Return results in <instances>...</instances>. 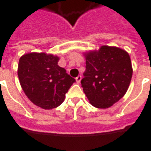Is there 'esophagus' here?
I'll list each match as a JSON object with an SVG mask.
<instances>
[{"instance_id": "1", "label": "esophagus", "mask_w": 151, "mask_h": 151, "mask_svg": "<svg viewBox=\"0 0 151 151\" xmlns=\"http://www.w3.org/2000/svg\"><path fill=\"white\" fill-rule=\"evenodd\" d=\"M81 80H82V76H78L76 78V82H77V83H80Z\"/></svg>"}]
</instances>
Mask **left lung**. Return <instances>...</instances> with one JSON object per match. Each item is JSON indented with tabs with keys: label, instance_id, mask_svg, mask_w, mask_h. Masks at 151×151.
<instances>
[{
	"label": "left lung",
	"instance_id": "1",
	"mask_svg": "<svg viewBox=\"0 0 151 151\" xmlns=\"http://www.w3.org/2000/svg\"><path fill=\"white\" fill-rule=\"evenodd\" d=\"M86 71L82 87L90 104L97 108H108L125 95L133 68L129 53L113 46H101L84 52Z\"/></svg>",
	"mask_w": 151,
	"mask_h": 151
}]
</instances>
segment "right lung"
I'll return each instance as SVG.
<instances>
[{"label": "right lung", "instance_id": "1", "mask_svg": "<svg viewBox=\"0 0 151 151\" xmlns=\"http://www.w3.org/2000/svg\"><path fill=\"white\" fill-rule=\"evenodd\" d=\"M60 57L45 52H29L20 57L18 76L25 95L35 105L50 110L62 104L75 82L58 65Z\"/></svg>", "mask_w": 151, "mask_h": 151}]
</instances>
